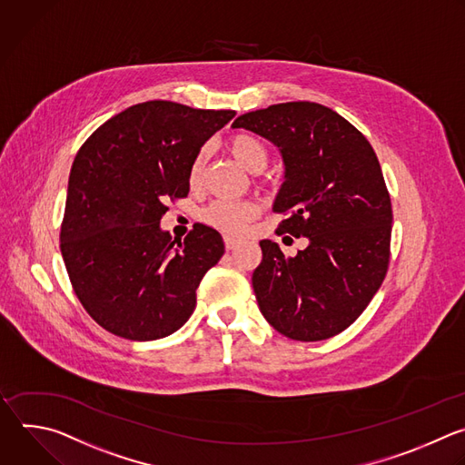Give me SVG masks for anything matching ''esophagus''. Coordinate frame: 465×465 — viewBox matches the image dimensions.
Masks as SVG:
<instances>
[{
  "mask_svg": "<svg viewBox=\"0 0 465 465\" xmlns=\"http://www.w3.org/2000/svg\"><path fill=\"white\" fill-rule=\"evenodd\" d=\"M238 243H240V242H238L236 238H232V236H225V249H227V251H232Z\"/></svg>",
  "mask_w": 465,
  "mask_h": 465,
  "instance_id": "esophagus-1",
  "label": "esophagus"
}]
</instances>
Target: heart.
<instances>
[{"instance_id": "obj_1", "label": "heart", "mask_w": 465, "mask_h": 465, "mask_svg": "<svg viewBox=\"0 0 465 465\" xmlns=\"http://www.w3.org/2000/svg\"><path fill=\"white\" fill-rule=\"evenodd\" d=\"M229 152L236 163L251 173H258L267 166L269 153L265 144L249 134H236L229 139ZM209 152L202 148L191 164V183L196 184L205 168ZM258 209L251 202H214L202 213V222L229 234H236L256 216Z\"/></svg>"}]
</instances>
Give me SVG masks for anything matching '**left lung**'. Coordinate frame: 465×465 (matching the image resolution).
Returning a JSON list of instances; mask_svg holds the SVG:
<instances>
[{
  "instance_id": "obj_1",
  "label": "left lung",
  "mask_w": 465,
  "mask_h": 465,
  "mask_svg": "<svg viewBox=\"0 0 465 465\" xmlns=\"http://www.w3.org/2000/svg\"><path fill=\"white\" fill-rule=\"evenodd\" d=\"M284 161L272 211L288 214L276 232L304 236L284 256L262 240L252 290L265 321L295 341H322L346 330L385 281L392 205L374 148L337 112L317 103L272 104L240 115Z\"/></svg>"
}]
</instances>
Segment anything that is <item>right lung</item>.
<instances>
[{
	"mask_svg": "<svg viewBox=\"0 0 465 465\" xmlns=\"http://www.w3.org/2000/svg\"><path fill=\"white\" fill-rule=\"evenodd\" d=\"M236 112L148 101L117 114L80 146L69 173L60 251L84 310L114 335L155 341L196 308L203 274L225 247L196 223L172 240L164 202L184 198L202 146Z\"/></svg>",
	"mask_w": 465,
	"mask_h": 465,
	"instance_id": "1",
	"label": "right lung"
}]
</instances>
